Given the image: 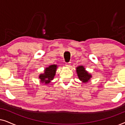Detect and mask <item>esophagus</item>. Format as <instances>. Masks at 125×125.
Masks as SVG:
<instances>
[{
    "label": "esophagus",
    "instance_id": "1",
    "mask_svg": "<svg viewBox=\"0 0 125 125\" xmlns=\"http://www.w3.org/2000/svg\"><path fill=\"white\" fill-rule=\"evenodd\" d=\"M71 62H66L65 65H66V66H71Z\"/></svg>",
    "mask_w": 125,
    "mask_h": 125
}]
</instances>
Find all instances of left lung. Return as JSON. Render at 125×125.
<instances>
[{"label": "left lung", "instance_id": "8db88e82", "mask_svg": "<svg viewBox=\"0 0 125 125\" xmlns=\"http://www.w3.org/2000/svg\"><path fill=\"white\" fill-rule=\"evenodd\" d=\"M77 73L79 79L83 83H86L88 81V80L92 77V76L90 74L87 72L85 70L84 67L83 66H80L77 68Z\"/></svg>", "mask_w": 125, "mask_h": 125}]
</instances>
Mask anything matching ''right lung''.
Here are the masks:
<instances>
[{
  "label": "right lung",
  "mask_w": 125,
  "mask_h": 125,
  "mask_svg": "<svg viewBox=\"0 0 125 125\" xmlns=\"http://www.w3.org/2000/svg\"><path fill=\"white\" fill-rule=\"evenodd\" d=\"M56 69L57 65H52L46 68L44 71V74H41L39 76V78L42 83H44L45 84H48L50 83L55 76Z\"/></svg>",
  "instance_id": "add662e5"
}]
</instances>
